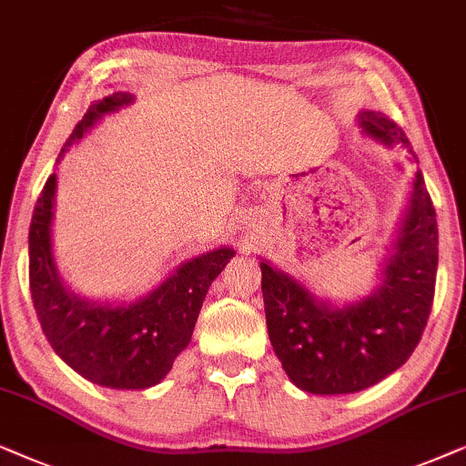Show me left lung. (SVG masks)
I'll use <instances>...</instances> for the list:
<instances>
[{
    "label": "left lung",
    "instance_id": "left-lung-1",
    "mask_svg": "<svg viewBox=\"0 0 466 466\" xmlns=\"http://www.w3.org/2000/svg\"><path fill=\"white\" fill-rule=\"evenodd\" d=\"M360 134L405 148V132L377 110H360ZM437 215L420 170L370 294L356 300L319 296L305 281L259 256L266 326L285 375L311 394H353L400 369L418 347L435 298Z\"/></svg>",
    "mask_w": 466,
    "mask_h": 466
}]
</instances>
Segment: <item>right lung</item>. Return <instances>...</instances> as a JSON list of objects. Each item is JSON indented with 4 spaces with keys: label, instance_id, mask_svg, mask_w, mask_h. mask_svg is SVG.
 <instances>
[{
    "label": "right lung",
    "instance_id": "1",
    "mask_svg": "<svg viewBox=\"0 0 466 466\" xmlns=\"http://www.w3.org/2000/svg\"><path fill=\"white\" fill-rule=\"evenodd\" d=\"M116 91L91 104L61 148L57 164L106 115L132 106ZM57 175L48 177L29 226V289L48 343L86 381L110 390H147L170 373L189 345L210 283L234 258L229 245L191 256L164 281L134 298H89L59 272L53 247Z\"/></svg>",
    "mask_w": 466,
    "mask_h": 466
}]
</instances>
